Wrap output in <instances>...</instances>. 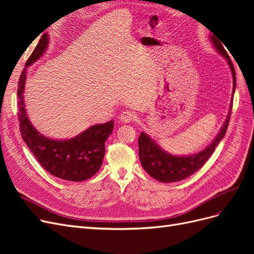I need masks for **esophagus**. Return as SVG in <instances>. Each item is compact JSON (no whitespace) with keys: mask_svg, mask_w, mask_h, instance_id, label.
<instances>
[{"mask_svg":"<svg viewBox=\"0 0 254 254\" xmlns=\"http://www.w3.org/2000/svg\"><path fill=\"white\" fill-rule=\"evenodd\" d=\"M134 118H135V117H134L133 112L127 110V111H123V112L121 113V115H120V121L123 122V123H130V122H132V121L134 120Z\"/></svg>","mask_w":254,"mask_h":254,"instance_id":"esophagus-1","label":"esophagus"}]
</instances>
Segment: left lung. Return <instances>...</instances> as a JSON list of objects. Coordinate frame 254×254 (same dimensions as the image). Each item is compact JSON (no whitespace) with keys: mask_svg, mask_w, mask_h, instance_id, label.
<instances>
[{"mask_svg":"<svg viewBox=\"0 0 254 254\" xmlns=\"http://www.w3.org/2000/svg\"><path fill=\"white\" fill-rule=\"evenodd\" d=\"M210 39L214 45L215 50H216L221 56H224L227 59L228 64L230 68H231L233 76V97L236 87V80L235 70L232 61L230 59L225 48L222 47V42H220V40H218L217 38H215L213 35L210 37ZM232 103L233 102L231 101L227 119L224 122V125L221 126L216 137H215L212 143L207 145L204 149L197 153H194V155L174 156L172 153L165 151L163 148H161L148 134H146L145 132H141L139 136V158L146 173L160 182L171 183L186 179L190 175L196 173L198 170H200L203 164L212 156L215 147H216L219 142L224 139L229 125L230 115H231Z\"/></svg>","mask_w":254,"mask_h":254,"instance_id":"8db88e82","label":"left lung"}]
</instances>
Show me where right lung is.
<instances>
[{"mask_svg": "<svg viewBox=\"0 0 254 254\" xmlns=\"http://www.w3.org/2000/svg\"><path fill=\"white\" fill-rule=\"evenodd\" d=\"M49 35L43 34L18 82V118L20 132L27 147L45 171L60 179L84 181L94 176L101 168L105 155V142L112 133L114 122L89 127L78 135L67 140H54L44 136L30 123L24 104V87L27 66L32 65L47 52Z\"/></svg>", "mask_w": 254, "mask_h": 254, "instance_id": "add662e5", "label": "right lung"}]
</instances>
